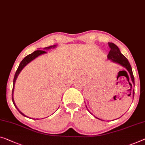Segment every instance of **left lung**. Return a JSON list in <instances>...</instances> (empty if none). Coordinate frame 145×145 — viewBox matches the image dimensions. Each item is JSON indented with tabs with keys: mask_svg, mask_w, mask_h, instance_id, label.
I'll return each instance as SVG.
<instances>
[{
	"mask_svg": "<svg viewBox=\"0 0 145 145\" xmlns=\"http://www.w3.org/2000/svg\"><path fill=\"white\" fill-rule=\"evenodd\" d=\"M108 44H109V46L110 47V51H109V54L107 55L108 59H109V60H111L112 61L114 62H116V63L120 64L121 66H124V68H126L127 71H128V72H127L126 71H124V70H123V71H124L125 72H126L127 74H128V73H129L131 81H132L133 85H135L134 76H133V74L132 69H131V65H130V64H129V62L128 60V59H127L126 58L120 53V49H118V47L116 46L115 44H113V43H109V42L108 43ZM121 72H122V71H121ZM131 85L132 86L131 84ZM134 93H135V92H134V90H133V97H134Z\"/></svg>",
	"mask_w": 145,
	"mask_h": 145,
	"instance_id": "obj_1",
	"label": "left lung"
}]
</instances>
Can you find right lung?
<instances>
[{"label":"right lung","instance_id":"1","mask_svg":"<svg viewBox=\"0 0 145 145\" xmlns=\"http://www.w3.org/2000/svg\"><path fill=\"white\" fill-rule=\"evenodd\" d=\"M55 47V45H53V46H49V47H45V49H46V48H47V49H50L51 47ZM45 53H46V52H45V51H43V50H37V51H35L34 52H33V53H32L30 54V55H27V57H25L24 58V59H23L22 61L21 62V63L19 64L18 68H17V71H16V73H15V76H14V83H13L12 94V101H13V103H14V106L17 108V109L18 110V111L19 112V113H20L21 114H22V115L25 116H26L24 114L21 113V112L20 111H19V110L18 109H17V107H16V104H15V102H14V97H13V94H14V89L15 82H16L17 77V76H18V75L19 74V73H20L21 71L23 70V68H24V67H25L26 65H27V64L28 63H29L30 62L32 61V60H34V59H35V58H36L37 57H38L39 55H42V54Z\"/></svg>","mask_w":145,"mask_h":145}]
</instances>
